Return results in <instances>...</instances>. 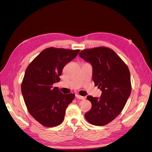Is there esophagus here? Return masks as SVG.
Segmentation results:
<instances>
[{
	"instance_id": "34e87169",
	"label": "esophagus",
	"mask_w": 152,
	"mask_h": 152,
	"mask_svg": "<svg viewBox=\"0 0 152 152\" xmlns=\"http://www.w3.org/2000/svg\"><path fill=\"white\" fill-rule=\"evenodd\" d=\"M75 96H76V98H77V99H80V100H84V99H85V97L82 96H80V95L78 94H76Z\"/></svg>"
}]
</instances>
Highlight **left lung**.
I'll list each match as a JSON object with an SVG mask.
<instances>
[{
    "label": "left lung",
    "mask_w": 152,
    "mask_h": 152,
    "mask_svg": "<svg viewBox=\"0 0 152 152\" xmlns=\"http://www.w3.org/2000/svg\"><path fill=\"white\" fill-rule=\"evenodd\" d=\"M79 56L91 64L94 85L102 92L100 98L86 97L92 107L85 118L92 125H106L119 115L131 94L129 69L115 52L104 46L85 49Z\"/></svg>",
    "instance_id": "1"
}]
</instances>
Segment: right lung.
Returning a JSON list of instances; mask_svg holds the SVG:
<instances>
[{
  "label": "right lung",
  "mask_w": 152,
  "mask_h": 152,
  "mask_svg": "<svg viewBox=\"0 0 152 152\" xmlns=\"http://www.w3.org/2000/svg\"><path fill=\"white\" fill-rule=\"evenodd\" d=\"M80 50L50 47L43 50L29 64L21 88L27 110L34 119L47 127L62 123L74 94H64L53 84L60 81L61 72Z\"/></svg>",
  "instance_id": "add662e5"
}]
</instances>
